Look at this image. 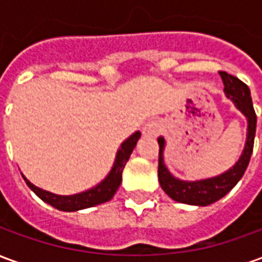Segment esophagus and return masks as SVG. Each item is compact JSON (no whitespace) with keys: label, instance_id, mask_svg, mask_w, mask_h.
Segmentation results:
<instances>
[{"label":"esophagus","instance_id":"1","mask_svg":"<svg viewBox=\"0 0 262 262\" xmlns=\"http://www.w3.org/2000/svg\"><path fill=\"white\" fill-rule=\"evenodd\" d=\"M161 132V123L159 120H150L143 127V135L146 136H157Z\"/></svg>","mask_w":262,"mask_h":262}]
</instances>
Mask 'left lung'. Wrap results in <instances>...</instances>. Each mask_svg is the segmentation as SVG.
Listing matches in <instances>:
<instances>
[{"label": "left lung", "mask_w": 262, "mask_h": 262, "mask_svg": "<svg viewBox=\"0 0 262 262\" xmlns=\"http://www.w3.org/2000/svg\"><path fill=\"white\" fill-rule=\"evenodd\" d=\"M222 81L225 84V91L227 97L230 98L236 106L243 114L247 116L248 119V133L246 147L243 151L242 157L233 165V168L226 171L222 176L208 178L202 181H180L171 176L167 167L164 165L163 160V148H164V139L159 137V181L160 185L171 199L177 202L188 203V205H199V206H206L210 203L219 201L227 192H230L244 172L247 170V165L251 159L254 147V137H255V127H257V115L254 111L253 101H251V94L247 84H244L242 80L231 74H227L226 71H219Z\"/></svg>", "instance_id": "8db88e82"}]
</instances>
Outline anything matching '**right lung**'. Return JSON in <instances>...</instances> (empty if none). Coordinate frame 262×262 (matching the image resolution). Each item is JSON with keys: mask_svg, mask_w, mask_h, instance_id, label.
Masks as SVG:
<instances>
[{"mask_svg": "<svg viewBox=\"0 0 262 262\" xmlns=\"http://www.w3.org/2000/svg\"><path fill=\"white\" fill-rule=\"evenodd\" d=\"M139 139H140V132H136L126 142L120 144L118 154H116L114 168L109 172V176L99 185L92 188L90 191H85V192L75 193V195H70V196H61V195H54V193L35 187L33 184L26 180L25 177H24V180H25L26 185L31 188L42 201L52 205L53 208L64 210V212H74V210L91 208V206H95L99 203L108 202L109 199H112L115 192L119 188L120 182H122V171L125 168L126 163L130 157L132 151H133Z\"/></svg>", "mask_w": 262, "mask_h": 262, "instance_id": "1", "label": "right lung"}]
</instances>
